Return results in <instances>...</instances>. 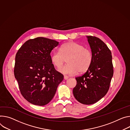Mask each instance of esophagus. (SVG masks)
Listing matches in <instances>:
<instances>
[{"mask_svg":"<svg viewBox=\"0 0 130 130\" xmlns=\"http://www.w3.org/2000/svg\"><path fill=\"white\" fill-rule=\"evenodd\" d=\"M64 79H65V80H67V79H68V76H64Z\"/></svg>","mask_w":130,"mask_h":130,"instance_id":"1","label":"esophagus"}]
</instances>
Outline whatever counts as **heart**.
<instances>
[{
  "label": "heart",
  "instance_id": "heart-1",
  "mask_svg": "<svg viewBox=\"0 0 130 130\" xmlns=\"http://www.w3.org/2000/svg\"><path fill=\"white\" fill-rule=\"evenodd\" d=\"M66 65L58 71L65 74L73 75L86 72L90 67L93 61L91 51L77 42L69 41L64 43L60 48V51H54L51 55V61L57 68H60L67 59Z\"/></svg>",
  "mask_w": 130,
  "mask_h": 130
}]
</instances>
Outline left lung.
<instances>
[{
	"mask_svg": "<svg viewBox=\"0 0 130 130\" xmlns=\"http://www.w3.org/2000/svg\"><path fill=\"white\" fill-rule=\"evenodd\" d=\"M93 55L92 63L86 73L76 78L73 89L75 99L80 103L91 105L102 99L107 93L113 70L112 55L108 46L100 38L87 36Z\"/></svg>",
	"mask_w": 130,
	"mask_h": 130,
	"instance_id": "left-lung-1",
	"label": "left lung"
}]
</instances>
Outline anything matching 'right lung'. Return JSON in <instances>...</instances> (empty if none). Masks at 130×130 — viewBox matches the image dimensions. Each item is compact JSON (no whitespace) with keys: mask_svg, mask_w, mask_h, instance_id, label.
<instances>
[{"mask_svg":"<svg viewBox=\"0 0 130 130\" xmlns=\"http://www.w3.org/2000/svg\"><path fill=\"white\" fill-rule=\"evenodd\" d=\"M58 44L54 40L37 37L26 41L16 54L14 76L22 95L32 104H48L64 79L51 61V52Z\"/></svg>","mask_w":130,"mask_h":130,"instance_id":"add662e5","label":"right lung"}]
</instances>
